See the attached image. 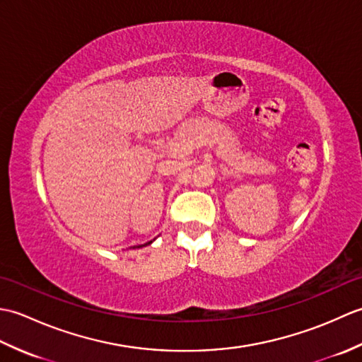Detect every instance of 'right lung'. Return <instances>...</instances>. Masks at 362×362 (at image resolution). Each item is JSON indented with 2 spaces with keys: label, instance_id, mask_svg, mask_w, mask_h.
Here are the masks:
<instances>
[{
  "label": "right lung",
  "instance_id": "add662e5",
  "mask_svg": "<svg viewBox=\"0 0 362 362\" xmlns=\"http://www.w3.org/2000/svg\"><path fill=\"white\" fill-rule=\"evenodd\" d=\"M151 243H152V241H149L148 244H151ZM148 244H144V245H148ZM138 247H141V245H138Z\"/></svg>",
  "mask_w": 362,
  "mask_h": 362
}]
</instances>
